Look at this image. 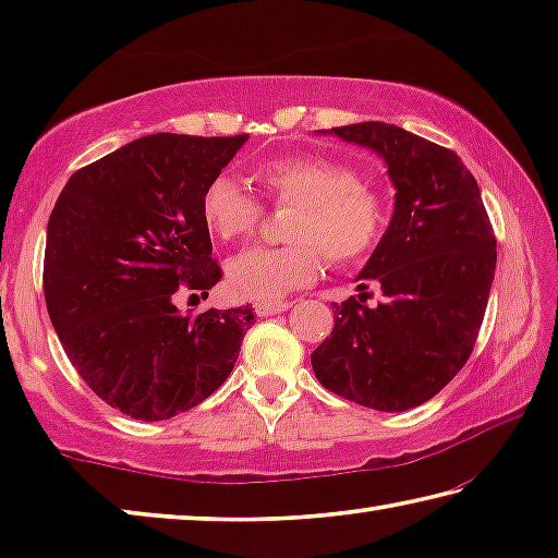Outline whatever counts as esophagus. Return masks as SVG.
<instances>
[{
    "instance_id": "34e87169",
    "label": "esophagus",
    "mask_w": 558,
    "mask_h": 558,
    "mask_svg": "<svg viewBox=\"0 0 558 558\" xmlns=\"http://www.w3.org/2000/svg\"><path fill=\"white\" fill-rule=\"evenodd\" d=\"M290 307L288 300H280V302H256L253 310H256L258 317H270V315H278V313H286Z\"/></svg>"
}]
</instances>
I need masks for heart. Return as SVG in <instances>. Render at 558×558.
<instances>
[{"instance_id":"heart-1","label":"heart","mask_w":558,"mask_h":558,"mask_svg":"<svg viewBox=\"0 0 558 558\" xmlns=\"http://www.w3.org/2000/svg\"><path fill=\"white\" fill-rule=\"evenodd\" d=\"M256 179L276 206H292L286 245H256L226 266V288L241 300L276 302L310 286L325 268L364 260L381 243L389 204L381 189L364 182L359 169L327 155L276 157L256 167ZM263 204L229 174H216L202 194V219L219 241L251 235Z\"/></svg>"}]
</instances>
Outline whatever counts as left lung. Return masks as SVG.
I'll list each match as a JSON object with an SVG mask.
<instances>
[{
    "label": "left lung",
    "instance_id": "left-lung-1",
    "mask_svg": "<svg viewBox=\"0 0 558 558\" xmlns=\"http://www.w3.org/2000/svg\"><path fill=\"white\" fill-rule=\"evenodd\" d=\"M389 165L396 206L359 272V295L335 305L313 352L319 384L376 411H409L452 381L475 347L495 278L497 239L475 177L448 147L386 122L332 128ZM385 298L366 306L368 286Z\"/></svg>",
    "mask_w": 558,
    "mask_h": 558
}]
</instances>
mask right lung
I'll list each match as a JSON object with an SVG mask.
<instances>
[{
	"instance_id": "1",
	"label": "right lung",
	"mask_w": 558,
	"mask_h": 558,
	"mask_svg": "<svg viewBox=\"0 0 558 558\" xmlns=\"http://www.w3.org/2000/svg\"><path fill=\"white\" fill-rule=\"evenodd\" d=\"M245 140L140 137L73 172L56 199L46 310L81 379L130 418L165 421L209 399L253 325L248 305L177 310V295L206 298L223 276L202 194Z\"/></svg>"
}]
</instances>
